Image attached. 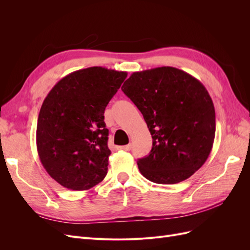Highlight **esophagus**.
Listing matches in <instances>:
<instances>
[{
    "instance_id": "obj_1",
    "label": "esophagus",
    "mask_w": 250,
    "mask_h": 250,
    "mask_svg": "<svg viewBox=\"0 0 250 250\" xmlns=\"http://www.w3.org/2000/svg\"><path fill=\"white\" fill-rule=\"evenodd\" d=\"M120 149L125 150V151H129L131 149V145H125V146H121Z\"/></svg>"
}]
</instances>
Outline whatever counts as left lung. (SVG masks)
Masks as SVG:
<instances>
[{
	"label": "left lung",
	"instance_id": "obj_1",
	"mask_svg": "<svg viewBox=\"0 0 250 250\" xmlns=\"http://www.w3.org/2000/svg\"><path fill=\"white\" fill-rule=\"evenodd\" d=\"M152 135L149 155L138 161L155 184L184 181L202 167L216 132L214 103L202 83L176 67L134 72L122 86Z\"/></svg>",
	"mask_w": 250,
	"mask_h": 250
}]
</instances>
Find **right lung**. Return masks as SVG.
Returning <instances> with one entry per match:
<instances>
[{
	"label": "right lung",
	"mask_w": 250,
	"mask_h": 250,
	"mask_svg": "<svg viewBox=\"0 0 250 250\" xmlns=\"http://www.w3.org/2000/svg\"><path fill=\"white\" fill-rule=\"evenodd\" d=\"M126 72L92 66L60 79L43 100L36 147L49 175L74 191L95 187L107 174L110 150L104 110Z\"/></svg>",
	"instance_id": "right-lung-1"
}]
</instances>
